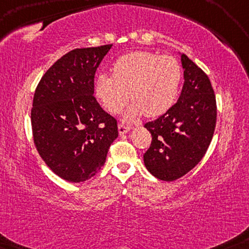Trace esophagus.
<instances>
[{
    "label": "esophagus",
    "mask_w": 249,
    "mask_h": 249,
    "mask_svg": "<svg viewBox=\"0 0 249 249\" xmlns=\"http://www.w3.org/2000/svg\"><path fill=\"white\" fill-rule=\"evenodd\" d=\"M118 130H119V135L122 136V135L127 134V132L130 130V128L127 127V125H124V124H119L118 125Z\"/></svg>",
    "instance_id": "obj_1"
}]
</instances>
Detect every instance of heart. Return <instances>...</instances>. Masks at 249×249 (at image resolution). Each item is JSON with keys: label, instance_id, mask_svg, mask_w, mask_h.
<instances>
[{"label": "heart", "instance_id": "1", "mask_svg": "<svg viewBox=\"0 0 249 249\" xmlns=\"http://www.w3.org/2000/svg\"><path fill=\"white\" fill-rule=\"evenodd\" d=\"M113 76L101 73L95 95L105 110L118 114L130 98L134 101L124 115L132 122L142 114L156 118L164 114L178 97L182 70L173 56L137 51L124 54L112 67Z\"/></svg>", "mask_w": 249, "mask_h": 249}]
</instances>
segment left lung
<instances>
[{
    "label": "left lung",
    "instance_id": "1",
    "mask_svg": "<svg viewBox=\"0 0 249 249\" xmlns=\"http://www.w3.org/2000/svg\"><path fill=\"white\" fill-rule=\"evenodd\" d=\"M179 54L185 79L181 94L169 111L144 125L152 135L145 166L163 181L181 178L198 164L216 124L215 95L209 77L188 56Z\"/></svg>",
    "mask_w": 249,
    "mask_h": 249
}]
</instances>
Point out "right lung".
I'll use <instances>...</instances> for the list:
<instances>
[{
    "label": "right lung",
    "mask_w": 249,
    "mask_h": 249,
    "mask_svg": "<svg viewBox=\"0 0 249 249\" xmlns=\"http://www.w3.org/2000/svg\"><path fill=\"white\" fill-rule=\"evenodd\" d=\"M111 47L70 51L46 71L34 95V142L46 165L67 181L96 175L118 137L117 120L94 97L95 72Z\"/></svg>",
    "instance_id": "1"
}]
</instances>
